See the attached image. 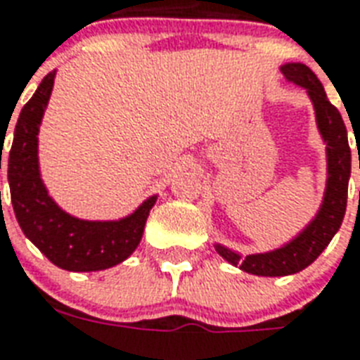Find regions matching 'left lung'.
Wrapping results in <instances>:
<instances>
[{
    "label": "left lung",
    "instance_id": "1",
    "mask_svg": "<svg viewBox=\"0 0 360 360\" xmlns=\"http://www.w3.org/2000/svg\"><path fill=\"white\" fill-rule=\"evenodd\" d=\"M288 82L307 89L312 101L316 124L327 155V181L321 205L314 219L291 240L269 252L243 256L237 250L214 243V250L233 267L256 276H288L307 269L327 248L340 230L346 214L347 185L352 177V149L347 143V129L340 112L330 104L321 82L304 63H285L280 67ZM355 132V130H353ZM360 168V158H359Z\"/></svg>",
    "mask_w": 360,
    "mask_h": 360
}]
</instances>
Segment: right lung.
I'll list each match as a JSON object with an SVG mask.
<instances>
[{
	"label": "right lung",
	"mask_w": 360,
	"mask_h": 360,
	"mask_svg": "<svg viewBox=\"0 0 360 360\" xmlns=\"http://www.w3.org/2000/svg\"><path fill=\"white\" fill-rule=\"evenodd\" d=\"M53 80L56 70L42 78L14 127L7 169L11 202L24 236L53 265L72 273L104 271L124 262L138 248L149 211L157 203V194L117 220L78 219L53 202L39 164V129Z\"/></svg>",
	"instance_id": "obj_1"
}]
</instances>
